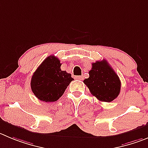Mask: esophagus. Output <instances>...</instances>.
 I'll use <instances>...</instances> for the list:
<instances>
[{
	"label": "esophagus",
	"mask_w": 148,
	"mask_h": 148,
	"mask_svg": "<svg viewBox=\"0 0 148 148\" xmlns=\"http://www.w3.org/2000/svg\"><path fill=\"white\" fill-rule=\"evenodd\" d=\"M75 79H77L78 80H82L83 79V77L82 76H77V77H75Z\"/></svg>",
	"instance_id": "obj_1"
}]
</instances>
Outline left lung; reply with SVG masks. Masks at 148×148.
Returning a JSON list of instances; mask_svg holds the SVG:
<instances>
[{"mask_svg": "<svg viewBox=\"0 0 148 148\" xmlns=\"http://www.w3.org/2000/svg\"><path fill=\"white\" fill-rule=\"evenodd\" d=\"M83 82L91 94L101 101H112L118 97L121 91L119 77L106 60L92 63L89 77Z\"/></svg>", "mask_w": 148, "mask_h": 148, "instance_id": "8db88e82", "label": "left lung"}]
</instances>
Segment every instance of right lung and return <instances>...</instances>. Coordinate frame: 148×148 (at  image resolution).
I'll return each instance as SVG.
<instances>
[{"label":"right lung","instance_id":"right-lung-1","mask_svg":"<svg viewBox=\"0 0 148 148\" xmlns=\"http://www.w3.org/2000/svg\"><path fill=\"white\" fill-rule=\"evenodd\" d=\"M61 63L57 57L47 58L34 73L30 86L39 100L53 102L58 100L74 79L71 74L60 69Z\"/></svg>","mask_w":148,"mask_h":148}]
</instances>
